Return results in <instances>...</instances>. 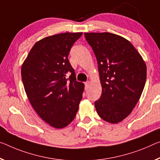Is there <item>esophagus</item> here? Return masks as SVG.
<instances>
[{
    "instance_id": "obj_1",
    "label": "esophagus",
    "mask_w": 160,
    "mask_h": 160,
    "mask_svg": "<svg viewBox=\"0 0 160 160\" xmlns=\"http://www.w3.org/2000/svg\"><path fill=\"white\" fill-rule=\"evenodd\" d=\"M88 83H89V82H88V81H87V82H85V89H87V88H88Z\"/></svg>"
}]
</instances>
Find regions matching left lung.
I'll list each match as a JSON object with an SVG mask.
<instances>
[{
  "label": "left lung",
  "instance_id": "1",
  "mask_svg": "<svg viewBox=\"0 0 160 160\" xmlns=\"http://www.w3.org/2000/svg\"><path fill=\"white\" fill-rule=\"evenodd\" d=\"M97 58L102 96L94 103L104 121L124 119L138 102L147 78V66L134 46L111 33H85Z\"/></svg>",
  "mask_w": 160,
  "mask_h": 160
}]
</instances>
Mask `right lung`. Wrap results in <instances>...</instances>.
<instances>
[{"mask_svg": "<svg viewBox=\"0 0 160 160\" xmlns=\"http://www.w3.org/2000/svg\"><path fill=\"white\" fill-rule=\"evenodd\" d=\"M83 33H64L36 42L21 67V78L31 104L43 121L61 129L77 114L84 84L76 78L68 53ZM71 73L66 79V73Z\"/></svg>", "mask_w": 160, "mask_h": 160, "instance_id": "obj_1", "label": "right lung"}]
</instances>
